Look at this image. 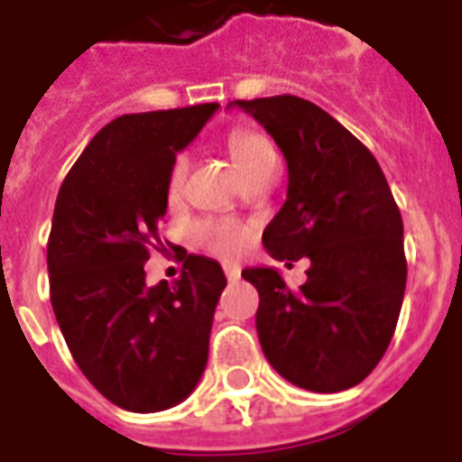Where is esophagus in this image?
I'll return each instance as SVG.
<instances>
[{"instance_id": "1", "label": "esophagus", "mask_w": 462, "mask_h": 462, "mask_svg": "<svg viewBox=\"0 0 462 462\" xmlns=\"http://www.w3.org/2000/svg\"><path fill=\"white\" fill-rule=\"evenodd\" d=\"M240 274H242L240 264H230V262L225 264V277H227V280H230V282L240 280Z\"/></svg>"}]
</instances>
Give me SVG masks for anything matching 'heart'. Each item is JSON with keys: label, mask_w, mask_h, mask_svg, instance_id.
Wrapping results in <instances>:
<instances>
[{"label": "heart", "mask_w": 462, "mask_h": 462, "mask_svg": "<svg viewBox=\"0 0 462 462\" xmlns=\"http://www.w3.org/2000/svg\"><path fill=\"white\" fill-rule=\"evenodd\" d=\"M230 152L237 168H240L245 175H250L257 165H262L264 161L274 158V148L272 143L260 135V133L252 131H235L230 135ZM188 171H190V155L188 152H180L171 165V175H168V195L171 198H180L182 188H185V178H188ZM195 237L208 245L212 252L217 254H225V257H232L242 250V245L247 240V232L242 230L240 225L227 220H200L195 225Z\"/></svg>", "instance_id": "obj_1"}]
</instances>
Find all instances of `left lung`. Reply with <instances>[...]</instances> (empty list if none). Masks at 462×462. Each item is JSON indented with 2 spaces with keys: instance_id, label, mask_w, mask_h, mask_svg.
Segmentation results:
<instances>
[{
  "instance_id": "8db88e82",
  "label": "left lung",
  "mask_w": 462,
  "mask_h": 462,
  "mask_svg": "<svg viewBox=\"0 0 462 462\" xmlns=\"http://www.w3.org/2000/svg\"><path fill=\"white\" fill-rule=\"evenodd\" d=\"M230 106L264 125L287 161V200L264 227V250L311 262L300 291L274 267L242 270L260 291L262 351L294 386L346 391L386 354L406 291L403 220L386 175L364 143L300 96Z\"/></svg>"
}]
</instances>
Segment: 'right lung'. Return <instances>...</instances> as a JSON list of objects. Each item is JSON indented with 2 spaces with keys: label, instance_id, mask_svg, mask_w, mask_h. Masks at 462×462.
Wrapping results in <instances>:
<instances>
[{
  "label": "right lung",
  "instance_id": "add662e5",
  "mask_svg": "<svg viewBox=\"0 0 462 462\" xmlns=\"http://www.w3.org/2000/svg\"><path fill=\"white\" fill-rule=\"evenodd\" d=\"M217 104L116 118L86 145L56 198L46 245L59 329L84 376L118 408L178 406L200 381L225 272L182 257L172 287L145 284L143 264L161 245L168 175Z\"/></svg>",
  "mask_w": 462,
  "mask_h": 462
}]
</instances>
